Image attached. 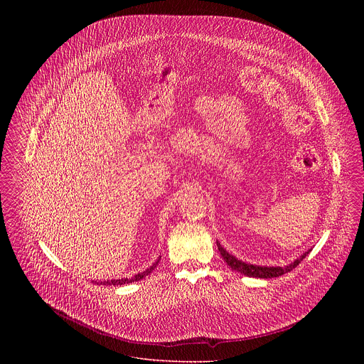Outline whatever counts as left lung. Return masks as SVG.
I'll list each match as a JSON object with an SVG mask.
<instances>
[{"label": "left lung", "instance_id": "left-lung-1", "mask_svg": "<svg viewBox=\"0 0 364 364\" xmlns=\"http://www.w3.org/2000/svg\"><path fill=\"white\" fill-rule=\"evenodd\" d=\"M217 247H218V251L223 257V259L227 262V264L232 269V270H237L245 276H250V277H260V279H272V277H279L284 273H289L291 272L294 267H297V264L304 259L310 252L311 250H309L304 255H301L300 258L291 262L290 264L287 266H258V264H251V263H247V262H242V260L237 259L235 257H232L231 254H228L221 245L220 242H217Z\"/></svg>", "mask_w": 364, "mask_h": 364}]
</instances>
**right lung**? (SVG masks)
Wrapping results in <instances>:
<instances>
[{"label":"right lung","mask_w":364,"mask_h":364,"mask_svg":"<svg viewBox=\"0 0 364 364\" xmlns=\"http://www.w3.org/2000/svg\"><path fill=\"white\" fill-rule=\"evenodd\" d=\"M161 259V258H159ZM159 259L156 260V263H153V266H150L149 269H146L144 272H141V273H137L134 277H132V279H116V280H107V282H104V284H109V286H122V284H127V283H133V282H137V280H141L143 277H146L147 274H150L153 270H154V267H156V264H158V262Z\"/></svg>","instance_id":"obj_1"}]
</instances>
